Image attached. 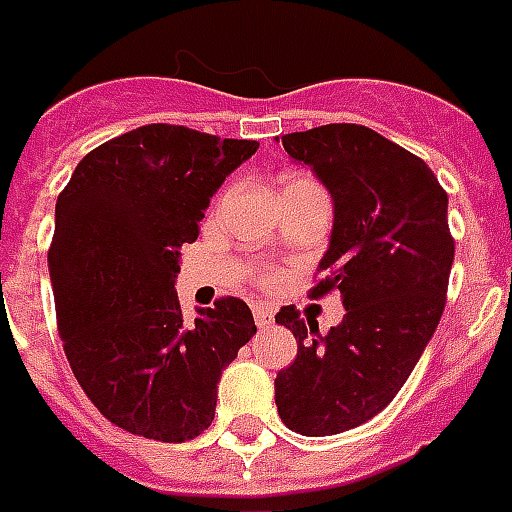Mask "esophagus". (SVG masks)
I'll return each instance as SVG.
<instances>
[{"instance_id":"1","label":"esophagus","mask_w":512,"mask_h":512,"mask_svg":"<svg viewBox=\"0 0 512 512\" xmlns=\"http://www.w3.org/2000/svg\"><path fill=\"white\" fill-rule=\"evenodd\" d=\"M252 314H255L257 327H271L273 325V311L268 306H255V308H252Z\"/></svg>"}]
</instances>
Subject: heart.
Here are the masks:
<instances>
[{"label":"heart","mask_w":512,"mask_h":512,"mask_svg":"<svg viewBox=\"0 0 512 512\" xmlns=\"http://www.w3.org/2000/svg\"><path fill=\"white\" fill-rule=\"evenodd\" d=\"M295 190H322V185H319L317 179L298 174V177L287 179V185H284V193H295ZM265 282H273L271 273H265Z\"/></svg>","instance_id":"b5f03b06"}]
</instances>
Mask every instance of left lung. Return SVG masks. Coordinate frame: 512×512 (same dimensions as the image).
I'll list each match as a JSON object with an SVG mask.
<instances>
[{
    "label": "left lung",
    "instance_id": "8db88e82",
    "mask_svg": "<svg viewBox=\"0 0 512 512\" xmlns=\"http://www.w3.org/2000/svg\"><path fill=\"white\" fill-rule=\"evenodd\" d=\"M335 204L333 239L311 298L341 292V325L284 306L298 357L276 373V408L292 432L325 438L354 429L395 400L446 308L454 236L448 193L427 163L373 128L330 123L282 136Z\"/></svg>",
    "mask_w": 512,
    "mask_h": 512
}]
</instances>
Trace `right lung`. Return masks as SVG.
<instances>
[{
  "label": "right lung",
  "instance_id": "add662e5",
  "mask_svg": "<svg viewBox=\"0 0 512 512\" xmlns=\"http://www.w3.org/2000/svg\"><path fill=\"white\" fill-rule=\"evenodd\" d=\"M260 142L150 123L77 163L58 193L48 249L58 335L83 392L104 419L163 443L209 429L222 370L257 333L225 295L182 317L179 247L230 171Z\"/></svg>",
  "mask_w": 512,
  "mask_h": 512
}]
</instances>
